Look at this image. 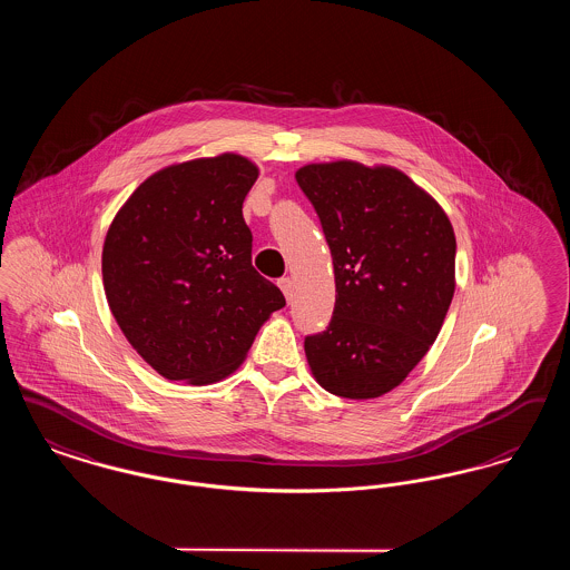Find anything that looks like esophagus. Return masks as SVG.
Wrapping results in <instances>:
<instances>
[{
  "mask_svg": "<svg viewBox=\"0 0 570 570\" xmlns=\"http://www.w3.org/2000/svg\"><path fill=\"white\" fill-rule=\"evenodd\" d=\"M277 286L282 288L284 297L288 298V301L293 298V279H291V277H279V279H277Z\"/></svg>",
  "mask_w": 570,
  "mask_h": 570,
  "instance_id": "obj_1",
  "label": "esophagus"
}]
</instances>
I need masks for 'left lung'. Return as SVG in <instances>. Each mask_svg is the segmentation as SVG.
Returning <instances> with one entry per match:
<instances>
[{"instance_id": "8db88e82", "label": "left lung", "mask_w": 570, "mask_h": 570, "mask_svg": "<svg viewBox=\"0 0 570 570\" xmlns=\"http://www.w3.org/2000/svg\"><path fill=\"white\" fill-rule=\"evenodd\" d=\"M298 188L321 217L335 272L333 318L305 337L314 379L372 400L402 384L434 344L455 293V233L402 170L307 164Z\"/></svg>"}]
</instances>
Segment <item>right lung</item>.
Returning <instances> with one entry per match:
<instances>
[{
    "instance_id": "obj_1",
    "label": "right lung",
    "mask_w": 570,
    "mask_h": 570,
    "mask_svg": "<svg viewBox=\"0 0 570 570\" xmlns=\"http://www.w3.org/2000/svg\"><path fill=\"white\" fill-rule=\"evenodd\" d=\"M256 177L235 154L175 164L142 181L110 224L102 249L110 312L164 379H226L286 305L252 267L242 207Z\"/></svg>"
}]
</instances>
